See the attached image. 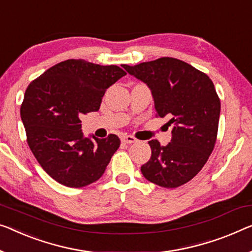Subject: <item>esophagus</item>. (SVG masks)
Here are the masks:
<instances>
[{
    "label": "esophagus",
    "instance_id": "34e87169",
    "mask_svg": "<svg viewBox=\"0 0 252 252\" xmlns=\"http://www.w3.org/2000/svg\"><path fill=\"white\" fill-rule=\"evenodd\" d=\"M122 141L126 142V144H133V142L137 141V139L133 136H123Z\"/></svg>",
    "mask_w": 252,
    "mask_h": 252
}]
</instances>
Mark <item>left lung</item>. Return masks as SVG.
<instances>
[{"mask_svg":"<svg viewBox=\"0 0 252 252\" xmlns=\"http://www.w3.org/2000/svg\"><path fill=\"white\" fill-rule=\"evenodd\" d=\"M122 66L148 86L157 115L167 116V125H173L166 146L155 139L148 141L152 156L141 166L142 175L167 189L185 185L204 167L216 142L220 102L213 81L173 58Z\"/></svg>","mask_w":252,"mask_h":252,"instance_id":"obj_1","label":"left lung"}]
</instances>
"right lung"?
<instances>
[{
	"label": "right lung",
	"mask_w": 252,
	"mask_h": 252,
	"mask_svg": "<svg viewBox=\"0 0 252 252\" xmlns=\"http://www.w3.org/2000/svg\"><path fill=\"white\" fill-rule=\"evenodd\" d=\"M126 74L116 65L71 59L30 82L21 120L30 150L55 181L81 188L104 174L121 141L115 134L85 137L80 116L98 111L106 89Z\"/></svg>",
	"instance_id": "add662e5"
}]
</instances>
